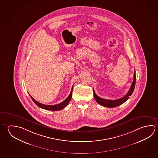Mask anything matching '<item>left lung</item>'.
<instances>
[{
	"label": "left lung",
	"mask_w": 158,
	"mask_h": 158,
	"mask_svg": "<svg viewBox=\"0 0 158 158\" xmlns=\"http://www.w3.org/2000/svg\"><path fill=\"white\" fill-rule=\"evenodd\" d=\"M135 82L136 74L135 70L134 74V79H133V83H132L131 85L129 90L128 91L127 94H126L124 97H123L122 98H120L119 99H102V98H101L98 97L97 94H95V91H94V90L93 89L94 98H95V99L97 101V102L98 104H99L100 105H102L103 106L108 107V108L116 107V106L121 105L122 104H123L124 102H125L129 98V97L131 95V94H133V91L134 90L135 86Z\"/></svg>",
	"instance_id": "8db88e82"
}]
</instances>
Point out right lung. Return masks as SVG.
<instances>
[{"mask_svg":"<svg viewBox=\"0 0 158 158\" xmlns=\"http://www.w3.org/2000/svg\"><path fill=\"white\" fill-rule=\"evenodd\" d=\"M73 86L72 89V90L71 92L70 93L67 99L64 100L63 102H61V103H59L58 104H56V105H45V104H43L42 103H40L36 101L33 98H32V97L31 96V95L29 94L30 97L32 100L36 104L37 106H38L40 108H42V109H44L45 110H52V111H58L62 109L65 108L66 106H67L69 102H70V100L72 99V93H73Z\"/></svg>","mask_w":158,"mask_h":158,"instance_id":"1","label":"right lung"}]
</instances>
